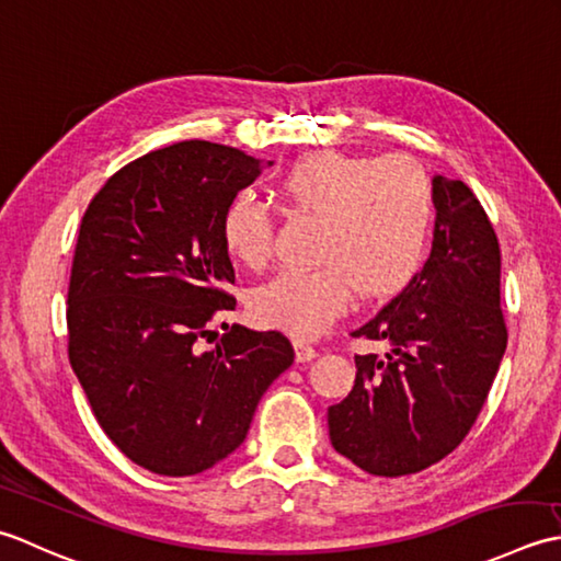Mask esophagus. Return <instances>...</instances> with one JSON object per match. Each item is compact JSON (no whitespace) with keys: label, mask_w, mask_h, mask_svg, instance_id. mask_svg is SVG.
<instances>
[{"label":"esophagus","mask_w":561,"mask_h":561,"mask_svg":"<svg viewBox=\"0 0 561 561\" xmlns=\"http://www.w3.org/2000/svg\"><path fill=\"white\" fill-rule=\"evenodd\" d=\"M314 356H317V348L314 346L305 344V341H295V358H297V363H307V360H312Z\"/></svg>","instance_id":"esophagus-1"}]
</instances>
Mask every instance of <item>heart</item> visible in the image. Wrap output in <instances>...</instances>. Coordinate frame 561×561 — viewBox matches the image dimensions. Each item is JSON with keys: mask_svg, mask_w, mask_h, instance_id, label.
<instances>
[{"mask_svg": "<svg viewBox=\"0 0 561 561\" xmlns=\"http://www.w3.org/2000/svg\"><path fill=\"white\" fill-rule=\"evenodd\" d=\"M278 191L322 227L314 268L280 271L251 297L261 327L312 339L346 310L353 290L365 302L387 300L424 268L436 196L416 159L319 150L295 159ZM220 239L237 264L261 268L273 247L271 210L237 193L220 215Z\"/></svg>", "mask_w": 561, "mask_h": 561, "instance_id": "obj_1", "label": "heart"}]
</instances>
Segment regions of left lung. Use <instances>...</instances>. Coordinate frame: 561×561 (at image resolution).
<instances>
[{
	"label": "left lung",
	"mask_w": 561,
	"mask_h": 561,
	"mask_svg": "<svg viewBox=\"0 0 561 561\" xmlns=\"http://www.w3.org/2000/svg\"><path fill=\"white\" fill-rule=\"evenodd\" d=\"M436 230L419 276L353 336L387 353L356 356V382L329 407V438L360 470H426L465 440L504 358L501 249L462 181L433 179Z\"/></svg>",
	"instance_id": "1"
}]
</instances>
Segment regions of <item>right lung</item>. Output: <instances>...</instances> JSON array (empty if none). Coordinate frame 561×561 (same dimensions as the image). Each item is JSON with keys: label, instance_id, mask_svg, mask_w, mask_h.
<instances>
[{"label": "right lung", "instance_id": "add662e5", "mask_svg": "<svg viewBox=\"0 0 561 561\" xmlns=\"http://www.w3.org/2000/svg\"><path fill=\"white\" fill-rule=\"evenodd\" d=\"M259 174L261 159L234 147L176 142L118 169L82 217L70 363L99 426L154 474L191 477L234 453L259 399L293 365L280 331L222 324L203 346L237 305L220 215Z\"/></svg>", "mask_w": 561, "mask_h": 561}]
</instances>
